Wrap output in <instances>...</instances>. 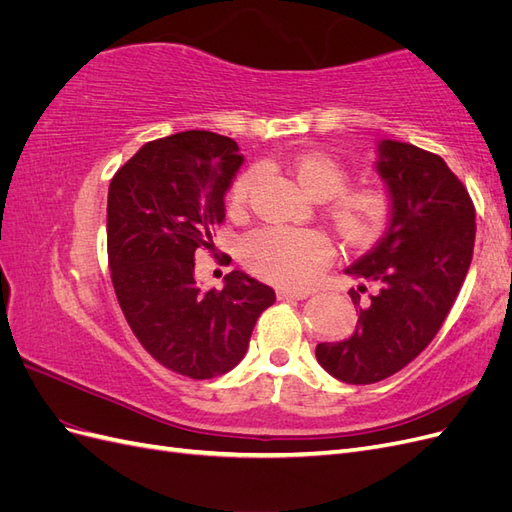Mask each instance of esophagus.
Segmentation results:
<instances>
[{
  "mask_svg": "<svg viewBox=\"0 0 512 512\" xmlns=\"http://www.w3.org/2000/svg\"><path fill=\"white\" fill-rule=\"evenodd\" d=\"M309 297V290H301V288H280L277 290V299H294L301 301Z\"/></svg>",
  "mask_w": 512,
  "mask_h": 512,
  "instance_id": "34e87169",
  "label": "esophagus"
}]
</instances>
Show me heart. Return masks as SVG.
<instances>
[{
    "mask_svg": "<svg viewBox=\"0 0 512 512\" xmlns=\"http://www.w3.org/2000/svg\"><path fill=\"white\" fill-rule=\"evenodd\" d=\"M290 173L299 188L312 198H332L329 218L337 235L352 245L374 243L389 224L391 198L380 188H348L350 173L329 153L307 151L292 160ZM258 181V170H245L230 188V205H243ZM333 258V247L320 230L260 228L241 245L243 265L282 286H303Z\"/></svg>",
    "mask_w": 512,
    "mask_h": 512,
    "instance_id": "b5f03b06",
    "label": "heart"
}]
</instances>
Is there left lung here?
<instances>
[{"label":"left lung","mask_w":512,"mask_h":512,"mask_svg":"<svg viewBox=\"0 0 512 512\" xmlns=\"http://www.w3.org/2000/svg\"><path fill=\"white\" fill-rule=\"evenodd\" d=\"M376 170L391 198L389 228L346 269L374 284L344 342L318 344L316 359L337 380L374 384L421 354L451 312L472 262L476 213L472 198L446 162L410 143L380 141Z\"/></svg>","instance_id":"obj_1"}]
</instances>
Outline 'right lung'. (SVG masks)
<instances>
[{
  "mask_svg": "<svg viewBox=\"0 0 512 512\" xmlns=\"http://www.w3.org/2000/svg\"><path fill=\"white\" fill-rule=\"evenodd\" d=\"M241 164L232 138L188 130L143 145L108 188V267L121 312L153 359L194 380L235 367L275 301L273 288L237 269L222 290L203 292L194 280V254L213 247Z\"/></svg>",
  "mask_w": 512,
  "mask_h": 512,
  "instance_id": "1",
  "label": "right lung"
}]
</instances>
